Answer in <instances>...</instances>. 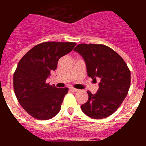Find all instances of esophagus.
Listing matches in <instances>:
<instances>
[{
  "instance_id": "esophagus-1",
  "label": "esophagus",
  "mask_w": 146,
  "mask_h": 146,
  "mask_svg": "<svg viewBox=\"0 0 146 146\" xmlns=\"http://www.w3.org/2000/svg\"><path fill=\"white\" fill-rule=\"evenodd\" d=\"M69 89H70L72 91H73V92H77V91H78V89H76L73 87H70L69 88Z\"/></svg>"
}]
</instances>
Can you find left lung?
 <instances>
[{
	"instance_id": "8db88e82",
	"label": "left lung",
	"mask_w": 146,
	"mask_h": 146,
	"mask_svg": "<svg viewBox=\"0 0 146 146\" xmlns=\"http://www.w3.org/2000/svg\"><path fill=\"white\" fill-rule=\"evenodd\" d=\"M84 59L87 74L100 80L95 94L88 91V99L81 105L82 111L94 119H102L116 111L128 94L131 74L123 59L104 44H80L74 49Z\"/></svg>"
}]
</instances>
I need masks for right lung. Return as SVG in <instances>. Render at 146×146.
<instances>
[{"label":"right lung","instance_id":"add662e5","mask_svg":"<svg viewBox=\"0 0 146 146\" xmlns=\"http://www.w3.org/2000/svg\"><path fill=\"white\" fill-rule=\"evenodd\" d=\"M74 42H44L21 58L13 77L15 95L23 109L33 118L48 120L60 111L68 88H58L46 80L57 68L59 59L70 52Z\"/></svg>","mask_w":146,"mask_h":146}]
</instances>
